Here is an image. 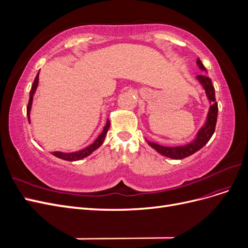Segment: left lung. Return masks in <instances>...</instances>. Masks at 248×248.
<instances>
[{"label": "left lung", "mask_w": 248, "mask_h": 248, "mask_svg": "<svg viewBox=\"0 0 248 248\" xmlns=\"http://www.w3.org/2000/svg\"><path fill=\"white\" fill-rule=\"evenodd\" d=\"M197 65L202 71L207 72L206 68L201 62L200 59L197 60ZM196 79L199 81V84L202 86V88L204 89L207 99L210 104L205 122L198 130L196 138L193 139L192 141L188 142V144L169 147V146L159 145L155 141H150L146 140L149 146L152 147L157 153H159L162 156L169 157V158H171V159H183L185 157H188L198 152L200 149H202L207 144L209 140L213 136L215 126H216V121H217V115H218V107H217L216 99H215V89L212 85L211 79H210L207 76H205V74L196 77Z\"/></svg>", "instance_id": "8db88e82"}]
</instances>
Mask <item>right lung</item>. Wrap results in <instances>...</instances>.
<instances>
[{"instance_id":"right-lung-1","label":"right lung","mask_w":248,"mask_h":248,"mask_svg":"<svg viewBox=\"0 0 248 248\" xmlns=\"http://www.w3.org/2000/svg\"><path fill=\"white\" fill-rule=\"evenodd\" d=\"M38 82H39V72L37 73V76L34 79L33 85H32L31 91H30V99H29V103H28V108H27V115H28L29 123L31 122L30 114H31L33 98H34V95H35V92L37 90V87H38ZM109 125H110V122L108 121V119L103 130L101 131V133L99 134L98 138H97L90 146H88L84 149H81V150H78V151H76V152L65 153V152H61V151H55V152H51V154L56 156V157H58V158H61V159L67 160V161H77V160H80L82 158H85V157L91 155L95 151V150L98 149L103 144V141H104V140H106V137H107V133L108 131Z\"/></svg>"}]
</instances>
